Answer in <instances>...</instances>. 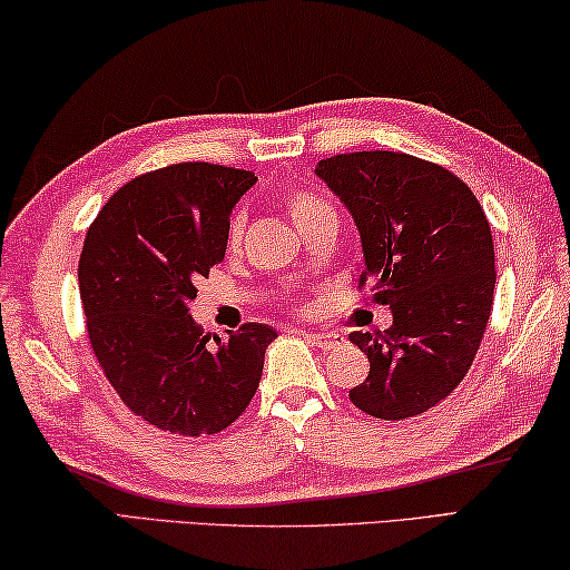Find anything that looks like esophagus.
<instances>
[{
  "mask_svg": "<svg viewBox=\"0 0 570 570\" xmlns=\"http://www.w3.org/2000/svg\"><path fill=\"white\" fill-rule=\"evenodd\" d=\"M305 337L313 345L323 347V351H331V347H335L337 343H341V335H335V333H305Z\"/></svg>",
  "mask_w": 570,
  "mask_h": 570,
  "instance_id": "esophagus-1",
  "label": "esophagus"
}]
</instances>
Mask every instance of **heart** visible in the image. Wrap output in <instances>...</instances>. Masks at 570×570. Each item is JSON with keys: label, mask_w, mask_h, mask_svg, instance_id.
<instances>
[{"label": "heart", "mask_w": 570, "mask_h": 570, "mask_svg": "<svg viewBox=\"0 0 570 570\" xmlns=\"http://www.w3.org/2000/svg\"><path fill=\"white\" fill-rule=\"evenodd\" d=\"M287 209H291L295 225L301 229L305 225H311L313 219H317L321 215L333 213V209L327 207L325 199L311 193V189H295V193H291V197H287ZM243 233H245V215L235 213L233 217H229V225H227V243L237 245L239 239H243Z\"/></svg>", "instance_id": "b5f03b06"}]
</instances>
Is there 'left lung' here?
Listing matches in <instances>:
<instances>
[{
    "instance_id": "1",
    "label": "left lung",
    "mask_w": 570,
    "mask_h": 570,
    "mask_svg": "<svg viewBox=\"0 0 570 570\" xmlns=\"http://www.w3.org/2000/svg\"><path fill=\"white\" fill-rule=\"evenodd\" d=\"M315 175L351 209L363 243L361 291L393 307L383 333H351L371 361L351 391L363 413L403 421L425 413L471 371L493 307L491 225L461 177L405 153L321 159Z\"/></svg>"
}]
</instances>
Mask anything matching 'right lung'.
<instances>
[{
    "label": "right lung",
    "mask_w": 570,
    "mask_h": 570,
    "mask_svg": "<svg viewBox=\"0 0 570 570\" xmlns=\"http://www.w3.org/2000/svg\"><path fill=\"white\" fill-rule=\"evenodd\" d=\"M255 179L225 165H169L119 187L87 229L79 297L89 345L122 403L159 431L219 433L259 385L273 327L245 323L219 337L189 315Z\"/></svg>",
    "instance_id": "obj_1"
}]
</instances>
